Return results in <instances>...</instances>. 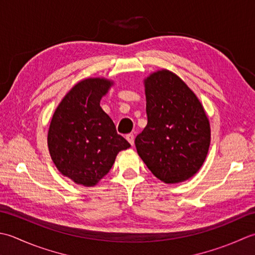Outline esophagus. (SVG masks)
I'll list each match as a JSON object with an SVG mask.
<instances>
[{"mask_svg": "<svg viewBox=\"0 0 255 255\" xmlns=\"http://www.w3.org/2000/svg\"><path fill=\"white\" fill-rule=\"evenodd\" d=\"M126 137H127V139H128V142L133 146V144H134V135H133L132 133H129V134L127 135Z\"/></svg>", "mask_w": 255, "mask_h": 255, "instance_id": "obj_1", "label": "esophagus"}]
</instances>
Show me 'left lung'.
I'll return each mask as SVG.
<instances>
[{
	"label": "left lung",
	"mask_w": 255,
	"mask_h": 255,
	"mask_svg": "<svg viewBox=\"0 0 255 255\" xmlns=\"http://www.w3.org/2000/svg\"><path fill=\"white\" fill-rule=\"evenodd\" d=\"M147 126L135 138L137 154L165 184L193 177L210 146L209 119L195 92L167 69L144 79Z\"/></svg>",
	"instance_id": "8db88e82"
}]
</instances>
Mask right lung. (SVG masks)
Here are the masks:
<instances>
[{"label":"right lung","instance_id":"right-lung-1","mask_svg":"<svg viewBox=\"0 0 255 255\" xmlns=\"http://www.w3.org/2000/svg\"><path fill=\"white\" fill-rule=\"evenodd\" d=\"M113 85L100 77L79 81L51 118L47 135L50 157L59 173L77 185L96 186L110 171L119 152L131 146L100 107Z\"/></svg>","mask_w":255,"mask_h":255}]
</instances>
